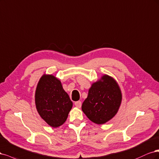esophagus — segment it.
<instances>
[{"instance_id": "34e87169", "label": "esophagus", "mask_w": 159, "mask_h": 159, "mask_svg": "<svg viewBox=\"0 0 159 159\" xmlns=\"http://www.w3.org/2000/svg\"><path fill=\"white\" fill-rule=\"evenodd\" d=\"M75 105L78 107H80L81 106H82V102L80 101H77V102H75Z\"/></svg>"}]
</instances>
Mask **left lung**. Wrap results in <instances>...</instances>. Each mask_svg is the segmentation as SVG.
Returning <instances> with one entry per match:
<instances>
[{"label":"left lung","instance_id":"left-lung-1","mask_svg":"<svg viewBox=\"0 0 159 159\" xmlns=\"http://www.w3.org/2000/svg\"><path fill=\"white\" fill-rule=\"evenodd\" d=\"M121 102L119 86L110 76L104 75L102 80L92 85L82 110L90 120L97 124H103L116 114Z\"/></svg>","mask_w":159,"mask_h":159}]
</instances>
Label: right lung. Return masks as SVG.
Returning <instances> with one entry per match:
<instances>
[{"label": "right lung", "instance_id": "add662e5", "mask_svg": "<svg viewBox=\"0 0 159 159\" xmlns=\"http://www.w3.org/2000/svg\"><path fill=\"white\" fill-rule=\"evenodd\" d=\"M35 101L40 116L53 127L64 124L73 106V102L60 80L50 75H43L40 79Z\"/></svg>", "mask_w": 159, "mask_h": 159}]
</instances>
